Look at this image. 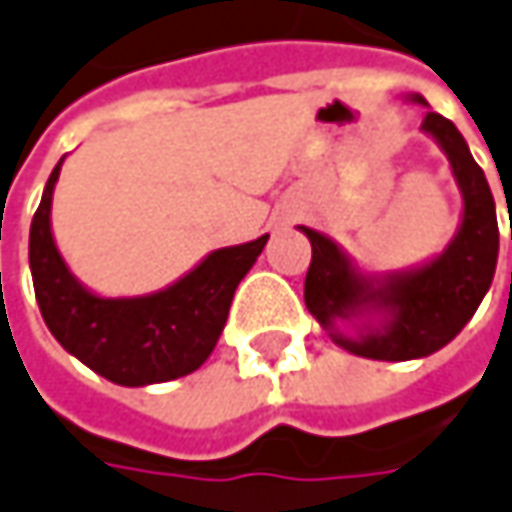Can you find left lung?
Segmentation results:
<instances>
[{"instance_id": "obj_1", "label": "left lung", "mask_w": 512, "mask_h": 512, "mask_svg": "<svg viewBox=\"0 0 512 512\" xmlns=\"http://www.w3.org/2000/svg\"><path fill=\"white\" fill-rule=\"evenodd\" d=\"M407 100L427 108L421 131L447 154L461 191V220L444 252L410 269L364 272L332 237L300 226L312 243L306 309L341 349L372 361L427 358L450 344L476 315L499 260L496 203L484 171L456 125L430 111L421 94Z\"/></svg>"}]
</instances>
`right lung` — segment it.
I'll use <instances>...</instances> for the list:
<instances>
[{
    "instance_id": "obj_1",
    "label": "right lung",
    "mask_w": 512,
    "mask_h": 512,
    "mask_svg": "<svg viewBox=\"0 0 512 512\" xmlns=\"http://www.w3.org/2000/svg\"><path fill=\"white\" fill-rule=\"evenodd\" d=\"M62 160L45 183L28 243L36 303L51 335L65 352L120 387L163 384L203 367L226 326L234 289L255 266L269 234L214 249L166 289L102 298L68 269L51 232Z\"/></svg>"
}]
</instances>
